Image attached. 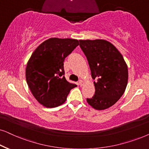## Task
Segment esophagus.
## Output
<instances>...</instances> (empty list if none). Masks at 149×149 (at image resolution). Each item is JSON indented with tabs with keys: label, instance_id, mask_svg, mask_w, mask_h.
Wrapping results in <instances>:
<instances>
[{
	"label": "esophagus",
	"instance_id": "obj_1",
	"mask_svg": "<svg viewBox=\"0 0 149 149\" xmlns=\"http://www.w3.org/2000/svg\"><path fill=\"white\" fill-rule=\"evenodd\" d=\"M79 86H82L83 85H84V81H83L82 80H79Z\"/></svg>",
	"mask_w": 149,
	"mask_h": 149
}]
</instances>
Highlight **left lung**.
<instances>
[{"label": "left lung", "mask_w": 149, "mask_h": 149, "mask_svg": "<svg viewBox=\"0 0 149 149\" xmlns=\"http://www.w3.org/2000/svg\"><path fill=\"white\" fill-rule=\"evenodd\" d=\"M79 42L95 81V94L87 98V102L95 109H107L125 91L128 82L127 63L116 48L107 40H80Z\"/></svg>", "instance_id": "1"}]
</instances>
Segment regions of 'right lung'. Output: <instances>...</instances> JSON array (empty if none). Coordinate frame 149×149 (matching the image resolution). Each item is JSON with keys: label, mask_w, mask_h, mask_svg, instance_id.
Listing matches in <instances>:
<instances>
[{"label": "right lung", "mask_w": 149, "mask_h": 149, "mask_svg": "<svg viewBox=\"0 0 149 149\" xmlns=\"http://www.w3.org/2000/svg\"><path fill=\"white\" fill-rule=\"evenodd\" d=\"M79 44L77 40L53 38L40 44L31 56L26 68V80L35 98L46 107L65 103L77 85L64 77L63 61Z\"/></svg>", "instance_id": "right-lung-1"}]
</instances>
